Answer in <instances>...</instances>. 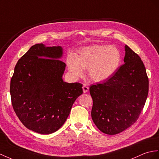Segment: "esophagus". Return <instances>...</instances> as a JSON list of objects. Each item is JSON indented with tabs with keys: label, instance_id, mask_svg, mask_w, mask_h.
Listing matches in <instances>:
<instances>
[{
	"label": "esophagus",
	"instance_id": "34e87169",
	"mask_svg": "<svg viewBox=\"0 0 159 159\" xmlns=\"http://www.w3.org/2000/svg\"><path fill=\"white\" fill-rule=\"evenodd\" d=\"M82 88H83L84 93H86V92H88V90H89V88H88V86H86V85H84Z\"/></svg>",
	"mask_w": 159,
	"mask_h": 159
}]
</instances>
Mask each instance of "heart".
<instances>
[{"label":"heart","instance_id":"b5f03b06","mask_svg":"<svg viewBox=\"0 0 159 159\" xmlns=\"http://www.w3.org/2000/svg\"><path fill=\"white\" fill-rule=\"evenodd\" d=\"M121 61V53L115 46L95 44L82 48L77 57L69 55L67 65L75 78L83 75L84 69H88L92 80L102 82L117 71Z\"/></svg>","mask_w":159,"mask_h":159}]
</instances>
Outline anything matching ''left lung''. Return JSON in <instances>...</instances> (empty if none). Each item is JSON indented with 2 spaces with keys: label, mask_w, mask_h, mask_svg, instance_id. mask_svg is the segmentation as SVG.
I'll return each mask as SVG.
<instances>
[{
  "label": "left lung",
  "mask_w": 159,
  "mask_h": 159,
  "mask_svg": "<svg viewBox=\"0 0 159 159\" xmlns=\"http://www.w3.org/2000/svg\"><path fill=\"white\" fill-rule=\"evenodd\" d=\"M124 63L102 84L92 85L91 112L102 132L115 135L137 121L148 94V78L140 57L125 46Z\"/></svg>",
  "instance_id": "left-lung-1"
}]
</instances>
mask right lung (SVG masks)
Returning <instances> with one entry per match:
<instances>
[{"label":"right lung","instance_id":"obj_1","mask_svg":"<svg viewBox=\"0 0 159 159\" xmlns=\"http://www.w3.org/2000/svg\"><path fill=\"white\" fill-rule=\"evenodd\" d=\"M61 46L36 44L15 65L10 93L15 113L27 128L41 134L55 132L64 124L82 84L67 83Z\"/></svg>","mask_w":159,"mask_h":159}]
</instances>
